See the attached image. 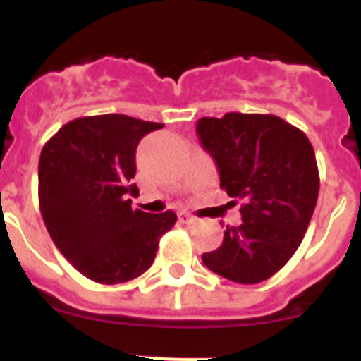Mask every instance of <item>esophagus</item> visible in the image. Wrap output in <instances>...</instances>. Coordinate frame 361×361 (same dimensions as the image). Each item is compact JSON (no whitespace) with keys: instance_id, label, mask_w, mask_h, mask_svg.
<instances>
[{"instance_id":"34e87169","label":"esophagus","mask_w":361,"mask_h":361,"mask_svg":"<svg viewBox=\"0 0 361 361\" xmlns=\"http://www.w3.org/2000/svg\"><path fill=\"white\" fill-rule=\"evenodd\" d=\"M178 220H180V222H184V224H193V222L197 220V216H193L191 213L180 212L178 213Z\"/></svg>"}]
</instances>
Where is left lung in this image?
I'll list each match as a JSON object with an SVG mask.
<instances>
[{"label":"left lung","instance_id":"obj_1","mask_svg":"<svg viewBox=\"0 0 361 361\" xmlns=\"http://www.w3.org/2000/svg\"><path fill=\"white\" fill-rule=\"evenodd\" d=\"M197 133L215 159L220 188L242 200L240 226H226L204 266L231 282H264L288 264L311 222L320 190L312 145L271 114L202 117Z\"/></svg>","mask_w":361,"mask_h":361}]
</instances>
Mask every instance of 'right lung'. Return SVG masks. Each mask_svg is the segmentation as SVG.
Returning a JSON list of instances; mask_svg holds the SVG:
<instances>
[{"instance_id": "add662e5", "label": "right lung", "mask_w": 361, "mask_h": 361, "mask_svg": "<svg viewBox=\"0 0 361 361\" xmlns=\"http://www.w3.org/2000/svg\"><path fill=\"white\" fill-rule=\"evenodd\" d=\"M162 124L106 114L79 117L44 142L39 209L56 247L86 279L124 283L149 269L159 240L177 222L171 209L132 208L135 149Z\"/></svg>"}]
</instances>
